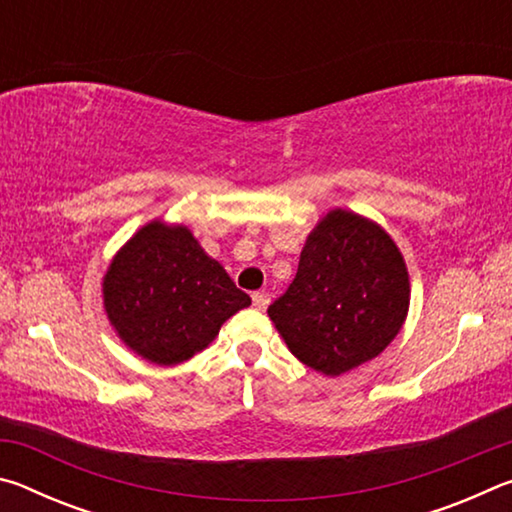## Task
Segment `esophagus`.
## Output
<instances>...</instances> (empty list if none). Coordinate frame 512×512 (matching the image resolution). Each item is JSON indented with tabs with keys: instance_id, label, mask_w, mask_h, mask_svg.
<instances>
[{
	"instance_id": "34e87169",
	"label": "esophagus",
	"mask_w": 512,
	"mask_h": 512,
	"mask_svg": "<svg viewBox=\"0 0 512 512\" xmlns=\"http://www.w3.org/2000/svg\"><path fill=\"white\" fill-rule=\"evenodd\" d=\"M268 302H271V298H268V293H264V291H255L253 293V307L255 309L264 311L268 307Z\"/></svg>"
}]
</instances>
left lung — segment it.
I'll return each mask as SVG.
<instances>
[{"instance_id": "obj_1", "label": "left lung", "mask_w": 512, "mask_h": 512, "mask_svg": "<svg viewBox=\"0 0 512 512\" xmlns=\"http://www.w3.org/2000/svg\"><path fill=\"white\" fill-rule=\"evenodd\" d=\"M406 311L409 273L393 239L359 214L334 210L307 237L298 273L268 316L305 366L334 377L375 359Z\"/></svg>"}]
</instances>
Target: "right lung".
<instances>
[{
    "label": "right lung",
    "mask_w": 512,
    "mask_h": 512,
    "mask_svg": "<svg viewBox=\"0 0 512 512\" xmlns=\"http://www.w3.org/2000/svg\"><path fill=\"white\" fill-rule=\"evenodd\" d=\"M103 305L128 348L173 366L205 350L250 296L187 228L153 221L112 259Z\"/></svg>",
    "instance_id": "add662e5"
}]
</instances>
